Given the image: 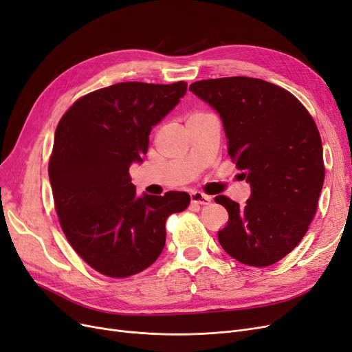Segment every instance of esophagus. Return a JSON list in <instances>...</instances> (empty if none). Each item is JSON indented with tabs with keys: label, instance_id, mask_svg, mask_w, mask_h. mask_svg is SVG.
Returning <instances> with one entry per match:
<instances>
[{
	"label": "esophagus",
	"instance_id": "34e87169",
	"mask_svg": "<svg viewBox=\"0 0 352 352\" xmlns=\"http://www.w3.org/2000/svg\"><path fill=\"white\" fill-rule=\"evenodd\" d=\"M190 202L196 205H208L210 204V196L201 192H193L190 193Z\"/></svg>",
	"mask_w": 352,
	"mask_h": 352
}]
</instances>
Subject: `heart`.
Listing matches in <instances>:
<instances>
[{"label": "heart", "mask_w": 352, "mask_h": 352, "mask_svg": "<svg viewBox=\"0 0 352 352\" xmlns=\"http://www.w3.org/2000/svg\"><path fill=\"white\" fill-rule=\"evenodd\" d=\"M193 116H198V114H193Z\"/></svg>", "instance_id": "heart-1"}]
</instances>
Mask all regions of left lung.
Returning a JSON list of instances; mask_svg holds the SVG:
<instances>
[{
  "mask_svg": "<svg viewBox=\"0 0 352 352\" xmlns=\"http://www.w3.org/2000/svg\"><path fill=\"white\" fill-rule=\"evenodd\" d=\"M189 89L217 109L230 157L251 186L241 206L215 198L230 217L219 244L243 264L272 265L302 241L316 214L325 179L316 124L296 96L263 79H205Z\"/></svg>",
  "mask_w": 352,
  "mask_h": 352,
  "instance_id": "left-lung-1",
  "label": "left lung"
}]
</instances>
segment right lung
<instances>
[{
	"mask_svg": "<svg viewBox=\"0 0 352 352\" xmlns=\"http://www.w3.org/2000/svg\"><path fill=\"white\" fill-rule=\"evenodd\" d=\"M168 85L121 82L83 95L60 118L49 179L60 227L76 254L108 277H130L157 260L166 219L185 210V192L135 195L130 164L143 162L153 125L186 94Z\"/></svg>",
	"mask_w": 352,
	"mask_h": 352,
	"instance_id": "1",
	"label": "right lung"
}]
</instances>
